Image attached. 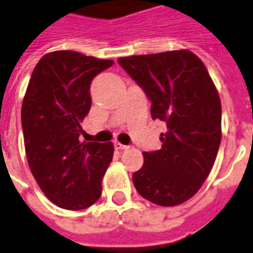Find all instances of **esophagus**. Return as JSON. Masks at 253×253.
Returning <instances> with one entry per match:
<instances>
[{
	"label": "esophagus",
	"mask_w": 253,
	"mask_h": 253,
	"mask_svg": "<svg viewBox=\"0 0 253 253\" xmlns=\"http://www.w3.org/2000/svg\"><path fill=\"white\" fill-rule=\"evenodd\" d=\"M115 149L116 150H126V149H129V146L128 145H123L120 142H115Z\"/></svg>",
	"instance_id": "esophagus-1"
}]
</instances>
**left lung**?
Instances as JSON below:
<instances>
[{
	"label": "left lung",
	"mask_w": 253,
	"mask_h": 253,
	"mask_svg": "<svg viewBox=\"0 0 253 253\" xmlns=\"http://www.w3.org/2000/svg\"><path fill=\"white\" fill-rule=\"evenodd\" d=\"M151 102L153 120L163 121L161 150L145 151L133 184L143 199L173 207L196 195L221 143V100L204 62L189 50L117 60Z\"/></svg>",
	"instance_id": "left-lung-1"
}]
</instances>
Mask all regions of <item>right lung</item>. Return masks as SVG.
Listing matches in <instances>:
<instances>
[{
  "mask_svg": "<svg viewBox=\"0 0 253 253\" xmlns=\"http://www.w3.org/2000/svg\"><path fill=\"white\" fill-rule=\"evenodd\" d=\"M112 65L57 50L40 58L28 82L22 104L28 166L44 195L62 209H86L102 195L114 145L81 142V121L91 107V81Z\"/></svg>",
  "mask_w": 253,
  "mask_h": 253,
  "instance_id": "right-lung-1",
  "label": "right lung"
}]
</instances>
